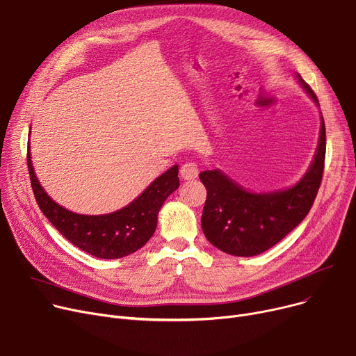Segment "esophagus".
I'll return each mask as SVG.
<instances>
[{
	"instance_id": "obj_1",
	"label": "esophagus",
	"mask_w": 356,
	"mask_h": 356,
	"mask_svg": "<svg viewBox=\"0 0 356 356\" xmlns=\"http://www.w3.org/2000/svg\"><path fill=\"white\" fill-rule=\"evenodd\" d=\"M179 172L184 179H194L198 177V165L191 161L185 162V163H182Z\"/></svg>"
}]
</instances>
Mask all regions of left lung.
<instances>
[{
  "label": "left lung",
  "mask_w": 356,
  "mask_h": 356,
  "mask_svg": "<svg viewBox=\"0 0 356 356\" xmlns=\"http://www.w3.org/2000/svg\"><path fill=\"white\" fill-rule=\"evenodd\" d=\"M297 79L318 106L309 83ZM326 156V129H321L314 161L307 174L294 187L268 194L243 190L218 169L200 174L207 190L201 227L207 241L234 257H255L282 241L306 217L323 178Z\"/></svg>",
  "instance_id": "left-lung-1"
}]
</instances>
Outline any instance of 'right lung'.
I'll list each match as a JSON object with an SVG mask.
<instances>
[{
	"label": "right lung",
	"mask_w": 356,
	"mask_h": 356,
	"mask_svg": "<svg viewBox=\"0 0 356 356\" xmlns=\"http://www.w3.org/2000/svg\"><path fill=\"white\" fill-rule=\"evenodd\" d=\"M27 166L33 193L49 222L74 246L101 259L123 258L140 249L155 233L163 201L179 187L175 165L124 209L103 216H83L63 209L44 193L33 171L30 149Z\"/></svg>",
	"instance_id": "obj_1"
}]
</instances>
